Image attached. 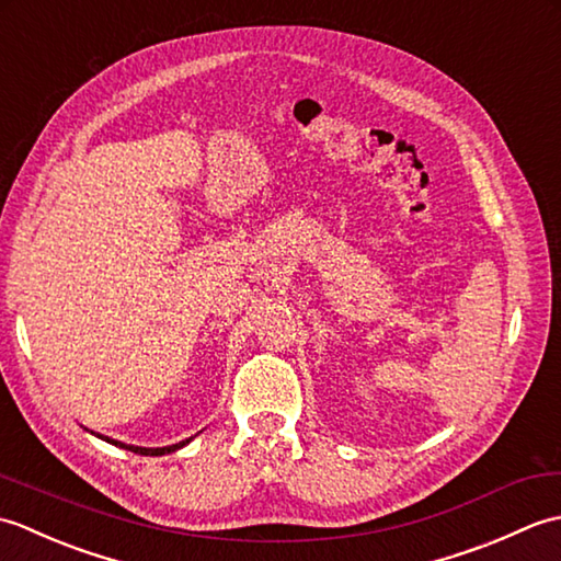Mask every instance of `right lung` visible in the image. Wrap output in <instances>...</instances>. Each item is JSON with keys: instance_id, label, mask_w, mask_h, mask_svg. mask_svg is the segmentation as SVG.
<instances>
[{"instance_id": "right-lung-1", "label": "right lung", "mask_w": 561, "mask_h": 561, "mask_svg": "<svg viewBox=\"0 0 561 561\" xmlns=\"http://www.w3.org/2000/svg\"><path fill=\"white\" fill-rule=\"evenodd\" d=\"M101 438H105V436H101ZM105 440H108V444L121 446V448H125V450L139 453V456H165V453H173V450H178V448H183L185 444H190V438H185V440H181V444H173V446H165V448H141V446H127V444H121V440H113V438H105Z\"/></svg>"}]
</instances>
